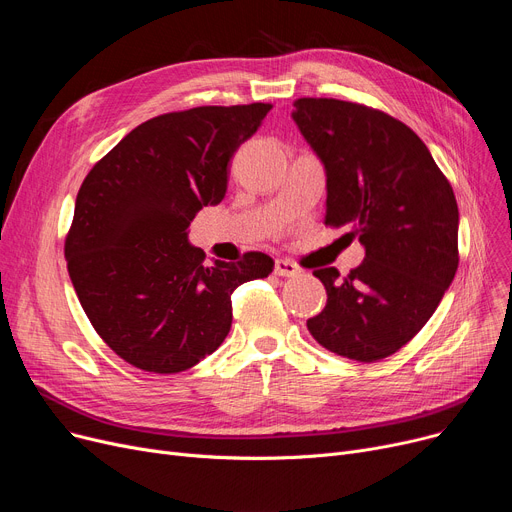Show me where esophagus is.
<instances>
[{"label":"esophagus","mask_w":512,"mask_h":512,"mask_svg":"<svg viewBox=\"0 0 512 512\" xmlns=\"http://www.w3.org/2000/svg\"><path fill=\"white\" fill-rule=\"evenodd\" d=\"M274 274H276V276H282V278H292V276L299 274V267L294 265L292 261H288V259H276Z\"/></svg>","instance_id":"esophagus-1"}]
</instances>
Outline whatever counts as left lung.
I'll list each match as a JSON object with an SVG mask.
<instances>
[{
  "label": "left lung",
  "mask_w": 512,
  "mask_h": 512,
  "mask_svg": "<svg viewBox=\"0 0 512 512\" xmlns=\"http://www.w3.org/2000/svg\"><path fill=\"white\" fill-rule=\"evenodd\" d=\"M292 120L326 170V224L351 226L365 247L346 278L313 272L328 303L307 328L340 357L386 359L427 324L459 267L452 186L417 134L380 110L303 97Z\"/></svg>",
  "instance_id": "left-lung-1"
}]
</instances>
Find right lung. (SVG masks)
Instances as JSON below:
<instances>
[{
	"label": "right lung",
	"instance_id": "add662e5",
	"mask_svg": "<svg viewBox=\"0 0 512 512\" xmlns=\"http://www.w3.org/2000/svg\"><path fill=\"white\" fill-rule=\"evenodd\" d=\"M270 103L203 105L151 118L93 166L76 195L66 261L95 332L126 363L191 369L232 326V292L267 278L274 259H213L188 242L199 209L218 205L228 161Z\"/></svg>",
	"mask_w": 512,
	"mask_h": 512
}]
</instances>
